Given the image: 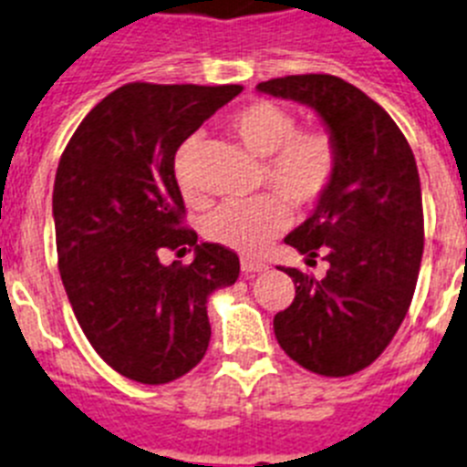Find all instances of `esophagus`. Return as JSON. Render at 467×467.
<instances>
[{
    "label": "esophagus",
    "mask_w": 467,
    "mask_h": 467,
    "mask_svg": "<svg viewBox=\"0 0 467 467\" xmlns=\"http://www.w3.org/2000/svg\"><path fill=\"white\" fill-rule=\"evenodd\" d=\"M241 269L245 271V274H259V271L269 269L266 264L259 262V259H253V257H243L241 259Z\"/></svg>",
    "instance_id": "esophagus-1"
}]
</instances>
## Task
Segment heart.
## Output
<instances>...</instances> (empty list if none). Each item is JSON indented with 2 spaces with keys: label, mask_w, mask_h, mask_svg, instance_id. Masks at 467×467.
<instances>
[{
  "label": "heart",
  "mask_w": 467,
  "mask_h": 467,
  "mask_svg": "<svg viewBox=\"0 0 467 467\" xmlns=\"http://www.w3.org/2000/svg\"><path fill=\"white\" fill-rule=\"evenodd\" d=\"M229 130L250 154L264 159L262 193L253 201L226 203L205 220V238L245 254L262 253L280 231L290 226L295 208L308 210L329 192L341 166L337 135L325 126L296 128V117L274 100H253L229 119ZM196 140L175 154V177L189 203H203L193 177Z\"/></svg>",
  "instance_id": "heart-1"
}]
</instances>
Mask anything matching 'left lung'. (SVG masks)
<instances>
[{"instance_id":"1","label":"left lung","mask_w":467,"mask_h":467,"mask_svg":"<svg viewBox=\"0 0 467 467\" xmlns=\"http://www.w3.org/2000/svg\"><path fill=\"white\" fill-rule=\"evenodd\" d=\"M304 102L341 147L339 175L285 243L329 264L323 280L285 269L295 301L275 313L280 348L320 377H350L381 356L410 311L423 257V201L411 147L360 88L332 74H292L257 86ZM280 269V266H278Z\"/></svg>"}]
</instances>
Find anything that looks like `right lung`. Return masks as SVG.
<instances>
[{
  "mask_svg": "<svg viewBox=\"0 0 467 467\" xmlns=\"http://www.w3.org/2000/svg\"><path fill=\"white\" fill-rule=\"evenodd\" d=\"M243 86L147 84L109 93L65 147L53 187L57 269L95 353L161 386L192 372L210 341L208 296L238 280V254L187 226L175 154ZM197 250L163 267L166 249Z\"/></svg>",
  "mask_w": 467,
  "mask_h": 467,
  "instance_id": "obj_1",
  "label": "right lung"
}]
</instances>
